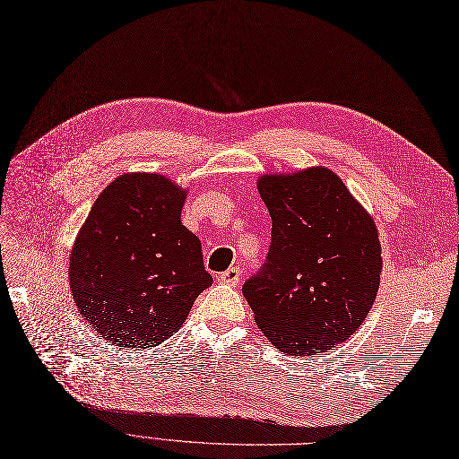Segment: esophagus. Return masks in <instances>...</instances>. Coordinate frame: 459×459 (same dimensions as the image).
<instances>
[{
  "instance_id": "obj_1",
  "label": "esophagus",
  "mask_w": 459,
  "mask_h": 459,
  "mask_svg": "<svg viewBox=\"0 0 459 459\" xmlns=\"http://www.w3.org/2000/svg\"><path fill=\"white\" fill-rule=\"evenodd\" d=\"M240 273L242 270L238 266H230L229 270H225V273H221L217 276V281H223V283H229V285H236L240 281Z\"/></svg>"
}]
</instances>
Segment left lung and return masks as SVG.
I'll list each match as a JSON object with an SVG mask.
<instances>
[{
  "label": "left lung",
  "instance_id": "8db88e82",
  "mask_svg": "<svg viewBox=\"0 0 459 459\" xmlns=\"http://www.w3.org/2000/svg\"><path fill=\"white\" fill-rule=\"evenodd\" d=\"M273 217L266 263L242 293L255 324L287 355H319L361 327L377 299L375 221L327 168L259 178Z\"/></svg>",
  "mask_w": 459,
  "mask_h": 459
}]
</instances>
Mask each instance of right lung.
Returning a JSON list of instances; mask_svg holds the SVG:
<instances>
[{
  "label": "right lung",
  "mask_w": 459,
  "mask_h": 459,
  "mask_svg": "<svg viewBox=\"0 0 459 459\" xmlns=\"http://www.w3.org/2000/svg\"><path fill=\"white\" fill-rule=\"evenodd\" d=\"M186 191L159 174L108 185L70 255L81 316L118 348H152L172 336L212 285L196 236L181 225Z\"/></svg>",
  "instance_id": "1"
}]
</instances>
